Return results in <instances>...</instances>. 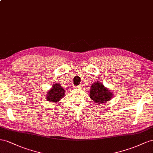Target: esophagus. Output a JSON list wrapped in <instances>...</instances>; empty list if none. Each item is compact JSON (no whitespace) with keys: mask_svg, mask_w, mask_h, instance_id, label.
I'll return each mask as SVG.
<instances>
[{"mask_svg":"<svg viewBox=\"0 0 153 153\" xmlns=\"http://www.w3.org/2000/svg\"><path fill=\"white\" fill-rule=\"evenodd\" d=\"M82 85H79L77 87V88H82Z\"/></svg>","mask_w":153,"mask_h":153,"instance_id":"1","label":"esophagus"}]
</instances>
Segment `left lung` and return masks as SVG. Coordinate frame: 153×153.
<instances>
[{
	"instance_id": "8db88e82",
	"label": "left lung",
	"mask_w": 153,
	"mask_h": 153,
	"mask_svg": "<svg viewBox=\"0 0 153 153\" xmlns=\"http://www.w3.org/2000/svg\"><path fill=\"white\" fill-rule=\"evenodd\" d=\"M90 87L89 96L95 103L101 104L107 102L113 97V93L101 82H95Z\"/></svg>"
}]
</instances>
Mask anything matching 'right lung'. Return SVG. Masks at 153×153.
I'll list each match as a JSON object with an SVG mask.
<instances>
[{
	"label": "right lung",
	"mask_w": 153,
	"mask_h": 153,
	"mask_svg": "<svg viewBox=\"0 0 153 153\" xmlns=\"http://www.w3.org/2000/svg\"><path fill=\"white\" fill-rule=\"evenodd\" d=\"M46 99L47 101L58 103L61 99H63L65 94V90L59 83L56 82L50 90L47 91Z\"/></svg>",
	"instance_id": "obj_1"
}]
</instances>
